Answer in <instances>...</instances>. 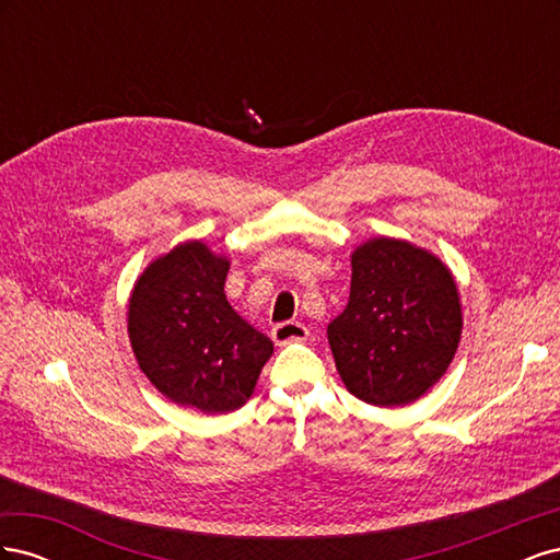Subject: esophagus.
I'll return each mask as SVG.
<instances>
[{
  "label": "esophagus",
  "mask_w": 560,
  "mask_h": 560,
  "mask_svg": "<svg viewBox=\"0 0 560 560\" xmlns=\"http://www.w3.org/2000/svg\"><path fill=\"white\" fill-rule=\"evenodd\" d=\"M273 341L278 346H287V343H299V341H306L308 338V329L306 325H301V322H282V325H276L273 331Z\"/></svg>",
  "instance_id": "obj_1"
}]
</instances>
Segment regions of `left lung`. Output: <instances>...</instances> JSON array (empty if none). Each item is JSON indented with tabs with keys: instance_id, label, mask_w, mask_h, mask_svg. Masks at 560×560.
Listing matches in <instances>:
<instances>
[{
	"instance_id": "left-lung-1",
	"label": "left lung",
	"mask_w": 560,
	"mask_h": 560,
	"mask_svg": "<svg viewBox=\"0 0 560 560\" xmlns=\"http://www.w3.org/2000/svg\"><path fill=\"white\" fill-rule=\"evenodd\" d=\"M346 311L327 338L348 393L406 406L451 366L463 336V303L451 268L425 247L401 238H369L350 254Z\"/></svg>"
}]
</instances>
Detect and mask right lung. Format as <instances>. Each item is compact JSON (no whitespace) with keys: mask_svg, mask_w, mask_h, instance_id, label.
I'll return each mask as SVG.
<instances>
[{"mask_svg":"<svg viewBox=\"0 0 560 560\" xmlns=\"http://www.w3.org/2000/svg\"><path fill=\"white\" fill-rule=\"evenodd\" d=\"M231 261L186 241L151 261L128 299V338L142 374L184 409L231 413L252 397L273 341L233 311Z\"/></svg>","mask_w":560,"mask_h":560,"instance_id":"1","label":"right lung"}]
</instances>
